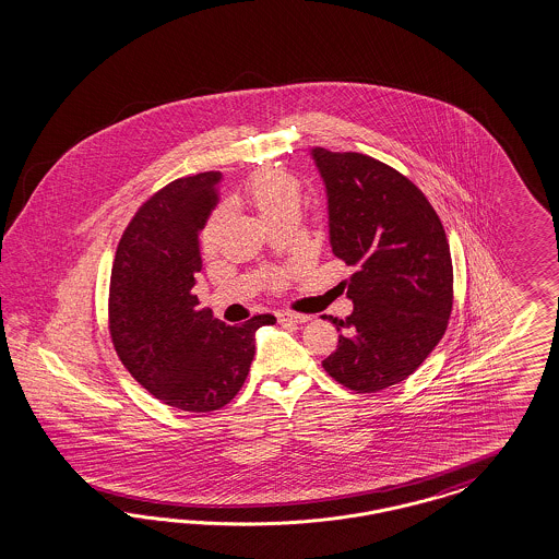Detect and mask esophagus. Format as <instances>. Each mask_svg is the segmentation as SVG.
Listing matches in <instances>:
<instances>
[{"label":"esophagus","instance_id":"esophagus-1","mask_svg":"<svg viewBox=\"0 0 559 559\" xmlns=\"http://www.w3.org/2000/svg\"><path fill=\"white\" fill-rule=\"evenodd\" d=\"M281 323H305L309 322V316H299V313H278Z\"/></svg>","mask_w":559,"mask_h":559}]
</instances>
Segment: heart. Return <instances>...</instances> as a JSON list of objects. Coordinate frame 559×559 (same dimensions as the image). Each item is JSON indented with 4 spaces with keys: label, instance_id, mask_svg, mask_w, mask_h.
I'll return each instance as SVG.
<instances>
[{
    "label": "heart",
    "instance_id": "b5f03b06",
    "mask_svg": "<svg viewBox=\"0 0 559 559\" xmlns=\"http://www.w3.org/2000/svg\"><path fill=\"white\" fill-rule=\"evenodd\" d=\"M246 201L254 206L255 213L269 225L272 221L285 219L299 215L304 203V190L297 176L283 169H262L254 174L243 188ZM223 221V211L217 209L206 219L201 234V246L204 252H211L217 246V234ZM271 288H281L285 285V274L276 272L269 281Z\"/></svg>",
    "mask_w": 559,
    "mask_h": 559
}]
</instances>
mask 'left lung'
I'll use <instances>...</instances> for the list:
<instances>
[{
  "label": "left lung",
  "mask_w": 559,
  "mask_h": 559,
  "mask_svg": "<svg viewBox=\"0 0 559 559\" xmlns=\"http://www.w3.org/2000/svg\"><path fill=\"white\" fill-rule=\"evenodd\" d=\"M330 209L332 252L356 271L342 285L355 311L336 323L322 362L356 393L388 390L435 350L453 309L444 227L423 190L371 155L313 150Z\"/></svg>",
  "instance_id": "obj_1"
}]
</instances>
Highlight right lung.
Segmentation results:
<instances>
[{
    "label": "right lung",
    "instance_id": "add662e5",
    "mask_svg": "<svg viewBox=\"0 0 559 559\" xmlns=\"http://www.w3.org/2000/svg\"><path fill=\"white\" fill-rule=\"evenodd\" d=\"M221 171L185 176L136 209L120 237L108 288V332L124 369L185 412L227 406L254 360V334L272 316L225 325L199 309V234L219 203Z\"/></svg>",
    "mask_w": 559,
    "mask_h": 559
}]
</instances>
